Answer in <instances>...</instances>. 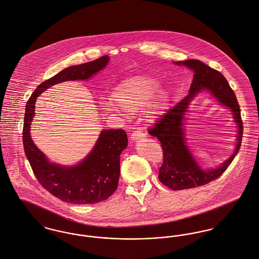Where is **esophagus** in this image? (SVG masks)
<instances>
[{
  "mask_svg": "<svg viewBox=\"0 0 259 259\" xmlns=\"http://www.w3.org/2000/svg\"><path fill=\"white\" fill-rule=\"evenodd\" d=\"M145 137L144 133L141 131V128H138L137 131H135L132 136H131V140L133 141H137L138 140H141Z\"/></svg>",
  "mask_w": 259,
  "mask_h": 259,
  "instance_id": "1",
  "label": "esophagus"
}]
</instances>
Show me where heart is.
Here are the masks:
<instances>
[{"mask_svg":"<svg viewBox=\"0 0 259 259\" xmlns=\"http://www.w3.org/2000/svg\"><path fill=\"white\" fill-rule=\"evenodd\" d=\"M157 90L158 85L154 81L137 77L117 87L113 95L114 99L105 97L100 104L104 111L113 114H118L120 109L128 114H135L145 107V117L153 119L169 101L167 92L161 91L155 95Z\"/></svg>","mask_w":259,"mask_h":259,"instance_id":"1","label":"heart"}]
</instances>
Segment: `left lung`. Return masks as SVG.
Returning a JSON list of instances; mask_svg holds the SVG:
<instances>
[{
    "mask_svg": "<svg viewBox=\"0 0 259 259\" xmlns=\"http://www.w3.org/2000/svg\"><path fill=\"white\" fill-rule=\"evenodd\" d=\"M174 64L183 65L194 73L189 94L170 108L148 131V134L159 140L163 149V163L158 175L160 182L168 188L177 191L203 186L219 178L232 163L240 148L243 126L235 92L221 72L196 59L177 61ZM202 92H208L220 104L229 108L238 127L233 154L220 166L208 169L199 165L189 150L185 138V116L188 112V106L194 97Z\"/></svg>",
    "mask_w": 259,
    "mask_h": 259,
    "instance_id": "obj_1",
    "label": "left lung"
}]
</instances>
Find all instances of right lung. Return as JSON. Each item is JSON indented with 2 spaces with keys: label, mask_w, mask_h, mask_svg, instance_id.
<instances>
[{
  "label": "right lung",
  "mask_w": 259,
  "mask_h": 259,
  "mask_svg": "<svg viewBox=\"0 0 259 259\" xmlns=\"http://www.w3.org/2000/svg\"><path fill=\"white\" fill-rule=\"evenodd\" d=\"M108 55L94 61L73 65L42 82L25 106L23 142L24 153L33 173L44 188L63 202L78 205L96 204L107 200L118 188L120 153L127 146L123 130H104L92 150L79 163L71 166L51 162L30 137L37 97L53 85L64 81L88 80L109 63Z\"/></svg>",
  "instance_id": "add662e5"
}]
</instances>
